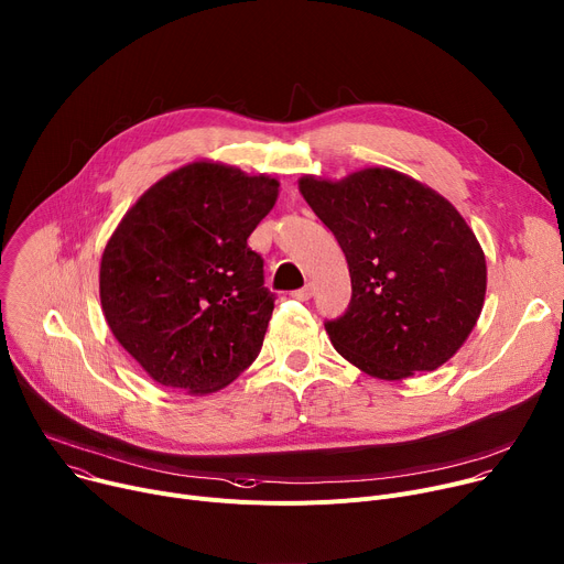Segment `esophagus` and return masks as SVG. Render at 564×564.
Returning a JSON list of instances; mask_svg holds the SVG:
<instances>
[{
	"instance_id": "esophagus-1",
	"label": "esophagus",
	"mask_w": 564,
	"mask_h": 564,
	"mask_svg": "<svg viewBox=\"0 0 564 564\" xmlns=\"http://www.w3.org/2000/svg\"><path fill=\"white\" fill-rule=\"evenodd\" d=\"M291 297H295V300H310V297H312V286H305V289L291 291Z\"/></svg>"
}]
</instances>
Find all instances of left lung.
<instances>
[{
	"mask_svg": "<svg viewBox=\"0 0 564 564\" xmlns=\"http://www.w3.org/2000/svg\"><path fill=\"white\" fill-rule=\"evenodd\" d=\"M297 189L348 259L352 300L325 325L361 372L402 381L447 364L481 316L484 248L436 189L388 166L340 181L302 176Z\"/></svg>",
	"mask_w": 564,
	"mask_h": 564,
	"instance_id": "left-lung-1",
	"label": "left lung"
}]
</instances>
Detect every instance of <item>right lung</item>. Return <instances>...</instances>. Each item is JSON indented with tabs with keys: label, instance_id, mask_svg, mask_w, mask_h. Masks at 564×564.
Wrapping results in <instances>:
<instances>
[{
	"label": "right lung",
	"instance_id": "1",
	"mask_svg": "<svg viewBox=\"0 0 564 564\" xmlns=\"http://www.w3.org/2000/svg\"><path fill=\"white\" fill-rule=\"evenodd\" d=\"M280 181L194 160L151 185L110 235L99 267L106 323L144 372L209 395L259 355L273 314L248 237Z\"/></svg>",
	"mask_w": 564,
	"mask_h": 564
}]
</instances>
